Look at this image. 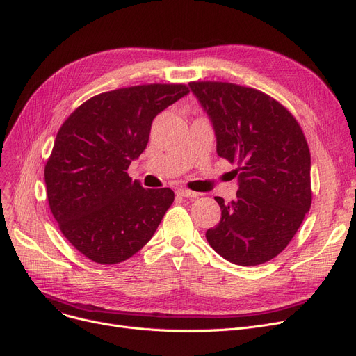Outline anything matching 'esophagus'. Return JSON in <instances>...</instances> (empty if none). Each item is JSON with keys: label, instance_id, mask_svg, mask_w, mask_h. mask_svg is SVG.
<instances>
[{"label": "esophagus", "instance_id": "obj_1", "mask_svg": "<svg viewBox=\"0 0 356 356\" xmlns=\"http://www.w3.org/2000/svg\"><path fill=\"white\" fill-rule=\"evenodd\" d=\"M177 195L183 196V198H191V200L198 198V196H200V193H196V192L189 191V189H179V191H177Z\"/></svg>", "mask_w": 356, "mask_h": 356}]
</instances>
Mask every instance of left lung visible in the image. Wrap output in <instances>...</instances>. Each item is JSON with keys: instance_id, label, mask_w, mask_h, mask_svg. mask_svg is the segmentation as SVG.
<instances>
[{"instance_id": "8db88e82", "label": "left lung", "mask_w": 356, "mask_h": 356, "mask_svg": "<svg viewBox=\"0 0 356 356\" xmlns=\"http://www.w3.org/2000/svg\"><path fill=\"white\" fill-rule=\"evenodd\" d=\"M213 123L217 154L238 168L236 200L205 236L236 266H259L277 257L309 211L311 154L296 118L258 89L229 82H191Z\"/></svg>"}]
</instances>
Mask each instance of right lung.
<instances>
[{"instance_id":"obj_1","label":"right lung","mask_w":356,"mask_h":356,"mask_svg":"<svg viewBox=\"0 0 356 356\" xmlns=\"http://www.w3.org/2000/svg\"><path fill=\"white\" fill-rule=\"evenodd\" d=\"M186 85H139L92 97L60 127L45 164L51 213L64 238L98 264H118L149 242L175 192L127 175L147 148L155 115Z\"/></svg>"}]
</instances>
